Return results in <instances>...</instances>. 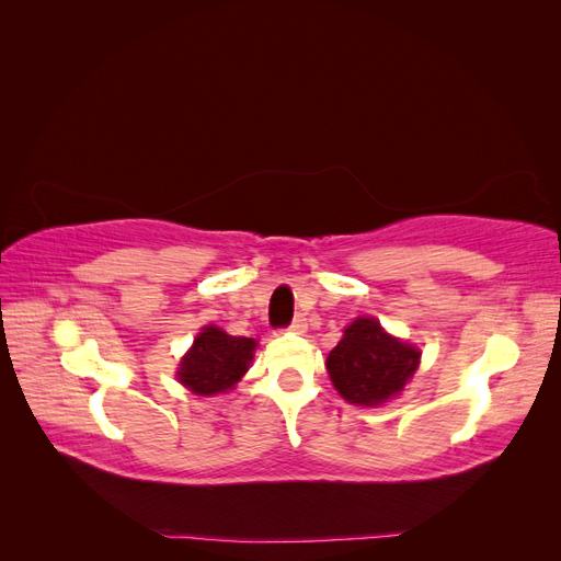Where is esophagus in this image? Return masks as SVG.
Masks as SVG:
<instances>
[{"label": "esophagus", "instance_id": "34e87169", "mask_svg": "<svg viewBox=\"0 0 561 561\" xmlns=\"http://www.w3.org/2000/svg\"><path fill=\"white\" fill-rule=\"evenodd\" d=\"M287 330L290 332H297V334H301V332H307V318L304 316H297L290 325H287Z\"/></svg>", "mask_w": 561, "mask_h": 561}]
</instances>
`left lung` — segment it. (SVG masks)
I'll return each instance as SVG.
<instances>
[{
	"label": "left lung",
	"instance_id": "1",
	"mask_svg": "<svg viewBox=\"0 0 561 561\" xmlns=\"http://www.w3.org/2000/svg\"><path fill=\"white\" fill-rule=\"evenodd\" d=\"M419 367V351L381 330L375 318H358L328 355L334 388L353 404H379L404 388Z\"/></svg>",
	"mask_w": 561,
	"mask_h": 561
}]
</instances>
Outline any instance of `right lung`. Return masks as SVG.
I'll list each match as a JSON object with an SVG mask.
<instances>
[{"label":"right lung","mask_w":561,"mask_h":561,"mask_svg":"<svg viewBox=\"0 0 561 561\" xmlns=\"http://www.w3.org/2000/svg\"><path fill=\"white\" fill-rule=\"evenodd\" d=\"M254 339L231 336L219 328H206L184 355L180 365V381L196 396L225 393L239 381L252 360Z\"/></svg>","instance_id":"right-lung-1"}]
</instances>
